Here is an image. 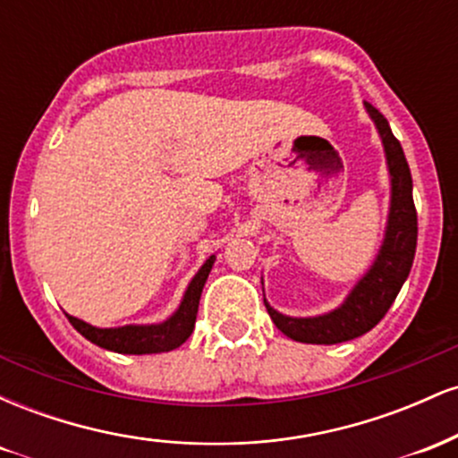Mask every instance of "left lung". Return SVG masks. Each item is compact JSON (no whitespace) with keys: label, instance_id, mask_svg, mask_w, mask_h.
<instances>
[{"label":"left lung","instance_id":"left-lung-1","mask_svg":"<svg viewBox=\"0 0 458 458\" xmlns=\"http://www.w3.org/2000/svg\"><path fill=\"white\" fill-rule=\"evenodd\" d=\"M364 107L379 131L387 172H390L392 189L386 234L370 269L351 288L344 301L331 312L318 317H286L273 310L265 299L267 312L276 327L297 343L338 344L364 335L386 317L413 265L415 243H418V213L413 204L411 172L404 159L401 141L394 138L386 115L370 103H364Z\"/></svg>","mask_w":458,"mask_h":458}]
</instances>
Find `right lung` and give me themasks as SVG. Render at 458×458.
<instances>
[{
    "label": "right lung",
    "mask_w": 458,
    "mask_h": 458,
    "mask_svg": "<svg viewBox=\"0 0 458 458\" xmlns=\"http://www.w3.org/2000/svg\"><path fill=\"white\" fill-rule=\"evenodd\" d=\"M215 265V254L208 256L207 262L199 267V271L189 282L185 295L181 299V306L170 318L163 323L152 325H123V327H94L86 320L71 317L66 314L71 325L86 340H90L101 349L114 351V353L124 355H148V353H165V351H174L191 335L193 325H196L198 303L202 288L207 284L208 273Z\"/></svg>",
    "instance_id": "1"
}]
</instances>
